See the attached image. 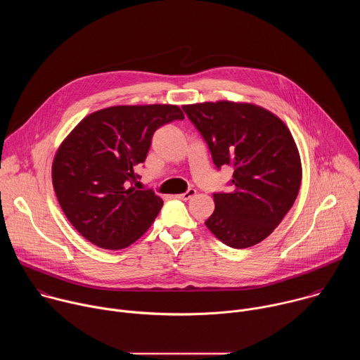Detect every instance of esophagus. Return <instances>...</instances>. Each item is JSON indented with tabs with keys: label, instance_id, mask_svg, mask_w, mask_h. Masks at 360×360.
I'll return each mask as SVG.
<instances>
[{
	"label": "esophagus",
	"instance_id": "34e87169",
	"mask_svg": "<svg viewBox=\"0 0 360 360\" xmlns=\"http://www.w3.org/2000/svg\"><path fill=\"white\" fill-rule=\"evenodd\" d=\"M196 195V191L195 189H188L185 193H179V195H176V198H179V199H182V200H188V199H191L192 196H195Z\"/></svg>",
	"mask_w": 360,
	"mask_h": 360
}]
</instances>
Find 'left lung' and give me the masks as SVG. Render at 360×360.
Masks as SVG:
<instances>
[{
	"instance_id": "1",
	"label": "left lung",
	"mask_w": 360,
	"mask_h": 360,
	"mask_svg": "<svg viewBox=\"0 0 360 360\" xmlns=\"http://www.w3.org/2000/svg\"><path fill=\"white\" fill-rule=\"evenodd\" d=\"M207 141L214 164L232 165L233 191L214 193L205 225L225 245L243 249L268 238L292 208L302 182L296 142L285 122L250 102L182 107Z\"/></svg>"
}]
</instances>
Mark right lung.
Listing matches in <instances>:
<instances>
[{"label":"right lung","instance_id":"add662e5","mask_svg":"<svg viewBox=\"0 0 360 360\" xmlns=\"http://www.w3.org/2000/svg\"><path fill=\"white\" fill-rule=\"evenodd\" d=\"M178 105H115L86 115L61 142L53 185L71 225L91 243L118 250L139 239L164 200L131 182L161 125L184 120Z\"/></svg>","mask_w":360,"mask_h":360}]
</instances>
